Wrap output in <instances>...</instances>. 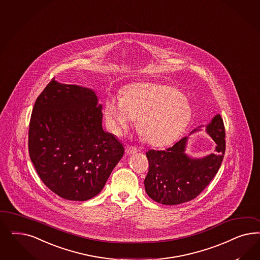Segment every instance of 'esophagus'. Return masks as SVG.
I'll use <instances>...</instances> for the list:
<instances>
[{"instance_id": "esophagus-1", "label": "esophagus", "mask_w": 260, "mask_h": 260, "mask_svg": "<svg viewBox=\"0 0 260 260\" xmlns=\"http://www.w3.org/2000/svg\"><path fill=\"white\" fill-rule=\"evenodd\" d=\"M126 152L128 154H135L138 152V149L135 146H131V145H127L126 146Z\"/></svg>"}]
</instances>
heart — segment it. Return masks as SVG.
<instances>
[{
  "label": "heart",
  "mask_w": 260,
  "mask_h": 260,
  "mask_svg": "<svg viewBox=\"0 0 260 260\" xmlns=\"http://www.w3.org/2000/svg\"><path fill=\"white\" fill-rule=\"evenodd\" d=\"M104 114L111 131L120 136L138 117L137 128L144 139L156 146L174 142L191 117V107L176 88L159 84L129 86L122 96L109 95Z\"/></svg>",
  "instance_id": "obj_1"
}]
</instances>
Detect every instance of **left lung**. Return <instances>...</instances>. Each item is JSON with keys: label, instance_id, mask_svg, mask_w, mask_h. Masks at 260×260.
Masks as SVG:
<instances>
[{"label": "left lung", "instance_id": "1", "mask_svg": "<svg viewBox=\"0 0 260 260\" xmlns=\"http://www.w3.org/2000/svg\"><path fill=\"white\" fill-rule=\"evenodd\" d=\"M206 131L216 143L215 153L206 157L192 158L185 154L188 137L166 150L146 152L149 169L144 186L152 200L169 206L183 204L196 198L210 184L221 167L226 149L225 127L219 114L206 126Z\"/></svg>", "mask_w": 260, "mask_h": 260}]
</instances>
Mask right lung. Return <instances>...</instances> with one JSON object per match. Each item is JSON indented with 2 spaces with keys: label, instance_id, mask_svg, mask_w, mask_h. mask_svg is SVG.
<instances>
[{
  "label": "right lung",
  "instance_id": "1",
  "mask_svg": "<svg viewBox=\"0 0 260 260\" xmlns=\"http://www.w3.org/2000/svg\"><path fill=\"white\" fill-rule=\"evenodd\" d=\"M28 152L52 192L86 201L102 190L124 147L103 130L102 107L92 89L52 78L34 104Z\"/></svg>",
  "mask_w": 260,
  "mask_h": 260
}]
</instances>
